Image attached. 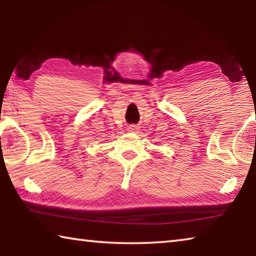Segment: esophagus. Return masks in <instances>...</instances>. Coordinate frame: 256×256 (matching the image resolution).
<instances>
[{
	"label": "esophagus",
	"mask_w": 256,
	"mask_h": 256,
	"mask_svg": "<svg viewBox=\"0 0 256 256\" xmlns=\"http://www.w3.org/2000/svg\"><path fill=\"white\" fill-rule=\"evenodd\" d=\"M128 130L130 132H136L138 130V126H136V125H130V126L128 128Z\"/></svg>",
	"instance_id": "34e87169"
}]
</instances>
